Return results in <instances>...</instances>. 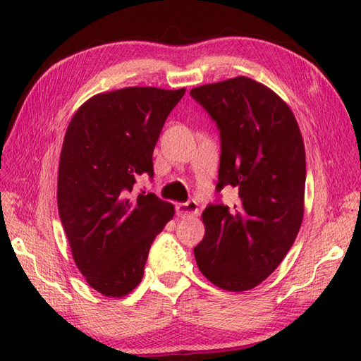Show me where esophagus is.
I'll return each instance as SVG.
<instances>
[{
  "label": "esophagus",
  "instance_id": "obj_1",
  "mask_svg": "<svg viewBox=\"0 0 361 361\" xmlns=\"http://www.w3.org/2000/svg\"><path fill=\"white\" fill-rule=\"evenodd\" d=\"M176 212H178L180 217L195 216V214H198V204L194 198H190V200H188L186 203L176 204Z\"/></svg>",
  "mask_w": 361,
  "mask_h": 361
}]
</instances>
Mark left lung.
I'll return each instance as SVG.
<instances>
[{
    "label": "left lung",
    "instance_id": "left-lung-1",
    "mask_svg": "<svg viewBox=\"0 0 361 361\" xmlns=\"http://www.w3.org/2000/svg\"><path fill=\"white\" fill-rule=\"evenodd\" d=\"M220 136L217 200L206 206L197 265L214 286L243 291L267 279L293 245L304 216L305 150L282 99L248 78L190 90ZM224 187L240 198L219 202Z\"/></svg>",
    "mask_w": 361,
    "mask_h": 361
}]
</instances>
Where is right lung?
<instances>
[{
  "label": "right lung",
  "instance_id": "1",
  "mask_svg": "<svg viewBox=\"0 0 361 361\" xmlns=\"http://www.w3.org/2000/svg\"><path fill=\"white\" fill-rule=\"evenodd\" d=\"M181 90L130 87L83 104L65 133L57 204L74 262L99 293L121 298L144 274L150 245L173 217L155 194H132L153 178V149Z\"/></svg>",
  "mask_w": 361,
  "mask_h": 361
}]
</instances>
